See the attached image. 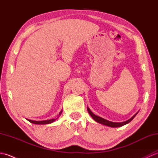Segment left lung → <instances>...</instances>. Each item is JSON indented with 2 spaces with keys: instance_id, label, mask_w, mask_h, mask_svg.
Listing matches in <instances>:
<instances>
[{
  "instance_id": "obj_1",
  "label": "left lung",
  "mask_w": 158,
  "mask_h": 158,
  "mask_svg": "<svg viewBox=\"0 0 158 158\" xmlns=\"http://www.w3.org/2000/svg\"><path fill=\"white\" fill-rule=\"evenodd\" d=\"M87 109H88V111L89 113V115H91V117L92 118L94 119L96 122H98L99 123H101L103 124V125L105 126H109V127H121V126H123L124 125H126V124L130 123L131 121H132L134 118H135V117L136 115V114L138 113H136L135 115L132 116L131 117L130 119H129L128 120L126 121V122H110L109 120H106L105 119H103L102 117H100L99 116H97L95 114H94L92 111L91 110H90L88 107H87Z\"/></svg>"
}]
</instances>
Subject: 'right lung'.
Listing matches in <instances>:
<instances>
[{"mask_svg":"<svg viewBox=\"0 0 158 158\" xmlns=\"http://www.w3.org/2000/svg\"><path fill=\"white\" fill-rule=\"evenodd\" d=\"M62 112V110L60 111L59 115H61V113ZM58 119H48V120H43V121H34V120H31V119H27L28 122H30L31 123H35V124H49V123H53V122H55V121Z\"/></svg>","mask_w":158,"mask_h":158,"instance_id":"obj_1","label":"right lung"}]
</instances>
